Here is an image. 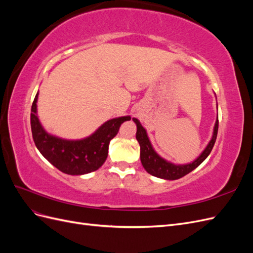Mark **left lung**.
<instances>
[{"label": "left lung", "instance_id": "1", "mask_svg": "<svg viewBox=\"0 0 253 253\" xmlns=\"http://www.w3.org/2000/svg\"><path fill=\"white\" fill-rule=\"evenodd\" d=\"M133 121L137 126V132H136V139L138 140L140 145V160L143 168L148 173L153 176H156L159 178H164L168 180H175L178 179L182 176L189 174L191 171H193L195 168L200 166L204 160L209 156L211 153L213 145L215 143L217 131H218V117L216 119L215 126H214V131L212 139L210 140L209 144L204 150L202 154L198 156L194 162L188 165H174L172 163L167 162L164 158L160 157L157 153L153 149L152 144L149 140V137L147 132L140 125L138 119L133 118Z\"/></svg>", "mask_w": 253, "mask_h": 253}]
</instances>
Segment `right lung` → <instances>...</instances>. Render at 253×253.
I'll return each mask as SVG.
<instances>
[{"label": "right lung", "instance_id": "1", "mask_svg": "<svg viewBox=\"0 0 253 253\" xmlns=\"http://www.w3.org/2000/svg\"><path fill=\"white\" fill-rule=\"evenodd\" d=\"M37 93L30 113L33 138L36 147L58 170L70 175H83L98 170L108 157L111 139L117 135L120 126L131 120L129 116L114 118L90 136L80 140H66L48 134L37 116Z\"/></svg>", "mask_w": 253, "mask_h": 253}]
</instances>
